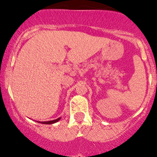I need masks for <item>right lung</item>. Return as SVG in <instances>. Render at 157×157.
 <instances>
[{"instance_id":"obj_1","label":"right lung","mask_w":157,"mask_h":157,"mask_svg":"<svg viewBox=\"0 0 157 157\" xmlns=\"http://www.w3.org/2000/svg\"><path fill=\"white\" fill-rule=\"evenodd\" d=\"M61 119V118H58V119H55V120H53V121H43V122H40V123H42V124H53V123H55V122H57V121H59V120Z\"/></svg>"}]
</instances>
